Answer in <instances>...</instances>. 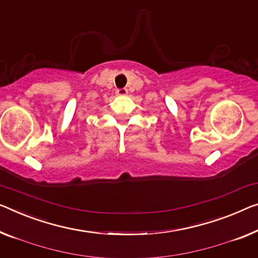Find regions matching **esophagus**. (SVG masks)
Wrapping results in <instances>:
<instances>
[{"label": "esophagus", "mask_w": 258, "mask_h": 258, "mask_svg": "<svg viewBox=\"0 0 258 258\" xmlns=\"http://www.w3.org/2000/svg\"><path fill=\"white\" fill-rule=\"evenodd\" d=\"M116 92H117L118 96H126V95H127L128 90L126 89V88H120V89H117Z\"/></svg>", "instance_id": "esophagus-1"}]
</instances>
